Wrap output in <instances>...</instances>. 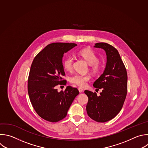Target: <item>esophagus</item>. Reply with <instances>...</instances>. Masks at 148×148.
<instances>
[{"label":"esophagus","instance_id":"1","mask_svg":"<svg viewBox=\"0 0 148 148\" xmlns=\"http://www.w3.org/2000/svg\"><path fill=\"white\" fill-rule=\"evenodd\" d=\"M78 90H79V92L81 93V92H83L84 89H83L82 88H81V87H79V88H78Z\"/></svg>","mask_w":148,"mask_h":148}]
</instances>
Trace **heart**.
Segmentation results:
<instances>
[{"instance_id": "1", "label": "heart", "mask_w": 148, "mask_h": 148, "mask_svg": "<svg viewBox=\"0 0 148 148\" xmlns=\"http://www.w3.org/2000/svg\"><path fill=\"white\" fill-rule=\"evenodd\" d=\"M79 55L82 57L89 65H90L91 69L94 73H96L99 71L101 69V64L99 62V58L93 50L88 48L83 49L79 51ZM73 62L74 58L73 56H67L63 62L64 69L67 71H71L73 69ZM90 79V76L89 75L75 74L70 77V81L71 83L83 87L86 85L87 82Z\"/></svg>"}]
</instances>
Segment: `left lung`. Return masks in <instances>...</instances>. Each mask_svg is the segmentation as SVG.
Returning a JSON list of instances; mask_svg holds the SVG:
<instances>
[{
  "instance_id": "1",
  "label": "left lung",
  "mask_w": 148,
  "mask_h": 148,
  "mask_svg": "<svg viewBox=\"0 0 148 148\" xmlns=\"http://www.w3.org/2000/svg\"><path fill=\"white\" fill-rule=\"evenodd\" d=\"M95 47L106 52L107 62L103 73L93 86L102 92L99 96L96 92L85 90L88 97L86 112L92 120L104 123L113 119L121 110L127 93V73L118 51L104 42L96 43Z\"/></svg>"
}]
</instances>
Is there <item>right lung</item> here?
<instances>
[{
    "mask_svg": "<svg viewBox=\"0 0 148 148\" xmlns=\"http://www.w3.org/2000/svg\"><path fill=\"white\" fill-rule=\"evenodd\" d=\"M77 46L73 43H52L47 45L34 58L28 79V92L31 104L43 119L58 122L67 116L75 97L76 88L66 87L58 91V85H66L62 59L64 53Z\"/></svg>",
    "mask_w": 148,
    "mask_h": 148,
    "instance_id": "obj_1",
    "label": "right lung"
}]
</instances>
